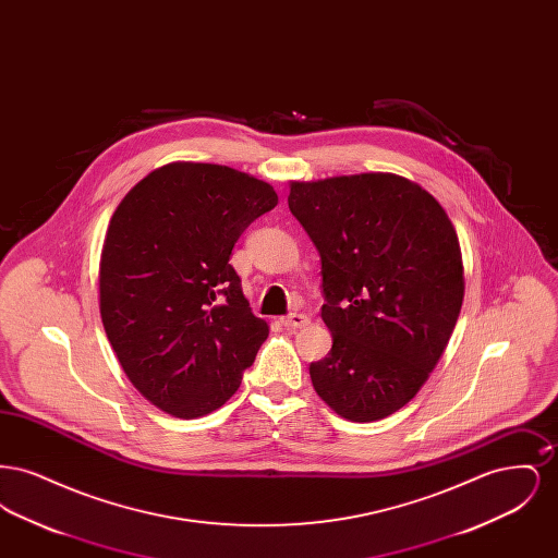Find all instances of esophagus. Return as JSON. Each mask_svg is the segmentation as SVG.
Segmentation results:
<instances>
[{"label":"esophagus","instance_id":"esophagus-1","mask_svg":"<svg viewBox=\"0 0 558 558\" xmlns=\"http://www.w3.org/2000/svg\"><path fill=\"white\" fill-rule=\"evenodd\" d=\"M282 324L287 328H303V326L310 324V318L305 314H289L287 318H282Z\"/></svg>","mask_w":558,"mask_h":558}]
</instances>
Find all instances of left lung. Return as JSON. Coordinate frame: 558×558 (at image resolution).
Wrapping results in <instances>:
<instances>
[{
    "label": "left lung",
    "instance_id": "left-lung-1",
    "mask_svg": "<svg viewBox=\"0 0 558 558\" xmlns=\"http://www.w3.org/2000/svg\"><path fill=\"white\" fill-rule=\"evenodd\" d=\"M289 209L322 262L330 353L314 389L353 423L385 418L418 393L450 341L464 267L448 213L393 173L292 182Z\"/></svg>",
    "mask_w": 558,
    "mask_h": 558
}]
</instances>
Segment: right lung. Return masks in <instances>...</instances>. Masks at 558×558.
<instances>
[{"instance_id":"add662e5","label":"right lung","mask_w":558,"mask_h":558,"mask_svg":"<svg viewBox=\"0 0 558 558\" xmlns=\"http://www.w3.org/2000/svg\"><path fill=\"white\" fill-rule=\"evenodd\" d=\"M278 205L274 187L226 165L171 162L128 192L100 257V316L133 387L198 418L239 391L267 339L230 266L240 234Z\"/></svg>"}]
</instances>
